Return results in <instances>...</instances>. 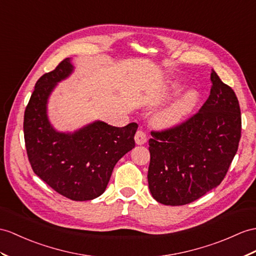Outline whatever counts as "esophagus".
<instances>
[{"instance_id":"esophagus-1","label":"esophagus","mask_w":256,"mask_h":256,"mask_svg":"<svg viewBox=\"0 0 256 256\" xmlns=\"http://www.w3.org/2000/svg\"><path fill=\"white\" fill-rule=\"evenodd\" d=\"M134 141L136 144H144V143L146 142V132H143V130H138V132H136V136H134Z\"/></svg>"}]
</instances>
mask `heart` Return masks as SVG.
I'll return each mask as SVG.
<instances>
[{
    "label": "heart",
    "mask_w": 256,
    "mask_h": 256,
    "mask_svg": "<svg viewBox=\"0 0 256 256\" xmlns=\"http://www.w3.org/2000/svg\"><path fill=\"white\" fill-rule=\"evenodd\" d=\"M177 86H174L176 89ZM198 96L196 92L188 91L178 96L167 106L158 110L153 116V124L160 128L174 127L182 122L194 108Z\"/></svg>",
    "instance_id": "obj_1"
}]
</instances>
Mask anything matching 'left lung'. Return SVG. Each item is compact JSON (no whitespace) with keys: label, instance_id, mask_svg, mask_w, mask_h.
Listing matches in <instances>:
<instances>
[{"label":"left lung","instance_id":"obj_1","mask_svg":"<svg viewBox=\"0 0 256 256\" xmlns=\"http://www.w3.org/2000/svg\"><path fill=\"white\" fill-rule=\"evenodd\" d=\"M210 80V96L196 114L175 127L151 132L148 189L164 205L191 203L220 184L238 151L239 101L214 70Z\"/></svg>","mask_w":256,"mask_h":256}]
</instances>
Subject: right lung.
Returning <instances> with one entry per match:
<instances>
[{"instance_id":"right-lung-1","label":"right lung","mask_w":256,"mask_h":256,"mask_svg":"<svg viewBox=\"0 0 256 256\" xmlns=\"http://www.w3.org/2000/svg\"><path fill=\"white\" fill-rule=\"evenodd\" d=\"M72 70L65 58L36 81L24 110V144L36 176L72 201H89L105 191L117 162L134 148L138 124L120 128L98 120L72 134L56 132L46 115L48 98Z\"/></svg>"}]
</instances>
